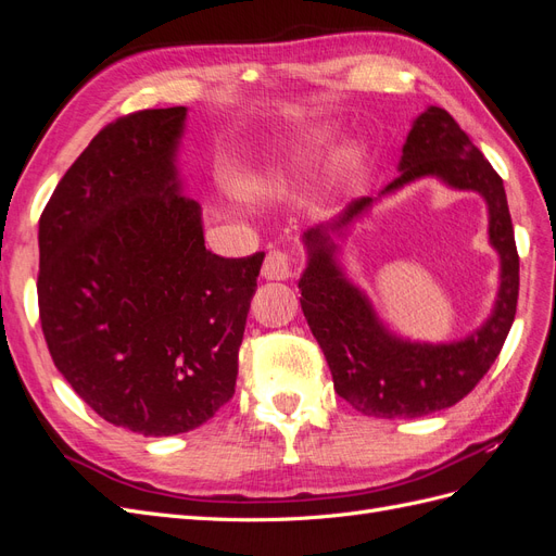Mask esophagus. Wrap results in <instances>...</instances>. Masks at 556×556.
<instances>
[{"label": "esophagus", "instance_id": "34e87169", "mask_svg": "<svg viewBox=\"0 0 556 556\" xmlns=\"http://www.w3.org/2000/svg\"><path fill=\"white\" fill-rule=\"evenodd\" d=\"M262 276L266 280H288L292 276V260L288 252L271 250L262 264Z\"/></svg>", "mask_w": 556, "mask_h": 556}]
</instances>
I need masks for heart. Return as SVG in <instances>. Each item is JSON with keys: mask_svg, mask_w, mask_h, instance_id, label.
<instances>
[{"mask_svg": "<svg viewBox=\"0 0 556 556\" xmlns=\"http://www.w3.org/2000/svg\"><path fill=\"white\" fill-rule=\"evenodd\" d=\"M336 146V131L329 129H313L304 137H299L290 143L288 155L292 164H311L319 157H325ZM233 192L241 199L252 201V204H274L292 192V178L285 166H266V169H241L233 176L231 182Z\"/></svg>", "mask_w": 556, "mask_h": 556, "instance_id": "obj_1", "label": "heart"}]
</instances>
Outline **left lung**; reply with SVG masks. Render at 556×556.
I'll list each match as a JSON object with an SVG mask.
<instances>
[{"instance_id": "left-lung-1", "label": "left lung", "mask_w": 556, "mask_h": 556, "mask_svg": "<svg viewBox=\"0 0 556 556\" xmlns=\"http://www.w3.org/2000/svg\"><path fill=\"white\" fill-rule=\"evenodd\" d=\"M401 153L399 176L380 197L419 178L478 192L490 213V243L501 260V282L490 317L466 339L408 341L380 323L371 301L345 276L341 245L333 241H343L378 199H355L336 220L304 231L308 264L299 278L301 311L325 352L333 390L355 410L384 419L439 413L473 390L506 343L519 292V257L503 180L457 121L445 109L429 106L413 121Z\"/></svg>"}]
</instances>
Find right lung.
Masks as SVG:
<instances>
[{
  "label": "right lung",
  "mask_w": 556,
  "mask_h": 556,
  "mask_svg": "<svg viewBox=\"0 0 556 556\" xmlns=\"http://www.w3.org/2000/svg\"><path fill=\"white\" fill-rule=\"evenodd\" d=\"M188 109L104 127L62 176L39 220V315L58 371L115 427L174 435L233 396L264 252L204 245L182 192Z\"/></svg>",
  "instance_id": "right-lung-1"
}]
</instances>
